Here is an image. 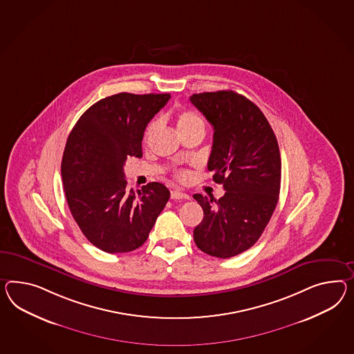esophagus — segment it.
<instances>
[{
    "label": "esophagus",
    "instance_id": "obj_1",
    "mask_svg": "<svg viewBox=\"0 0 354 354\" xmlns=\"http://www.w3.org/2000/svg\"><path fill=\"white\" fill-rule=\"evenodd\" d=\"M171 198L172 199H190V196L187 194H183V192L178 190H173L171 192Z\"/></svg>",
    "mask_w": 354,
    "mask_h": 354
}]
</instances>
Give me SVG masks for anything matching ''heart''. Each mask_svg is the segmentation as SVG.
<instances>
[{
  "instance_id": "obj_1",
  "label": "heart",
  "mask_w": 354,
  "mask_h": 354,
  "mask_svg": "<svg viewBox=\"0 0 354 354\" xmlns=\"http://www.w3.org/2000/svg\"><path fill=\"white\" fill-rule=\"evenodd\" d=\"M176 122H177V129L180 131V133L185 132V131L192 129V128H204V122H203L201 117H200L198 113L191 111V110L181 111L177 115V120ZM158 126H159L158 120H153L149 124V127L146 128L145 140H149L150 137L154 135L155 131L158 129ZM177 177L182 180V181H186L189 178V173L186 172V171H180V172H177Z\"/></svg>"
}]
</instances>
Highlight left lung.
<instances>
[{"label":"left lung","mask_w":354,"mask_h":354,"mask_svg":"<svg viewBox=\"0 0 354 354\" xmlns=\"http://www.w3.org/2000/svg\"><path fill=\"white\" fill-rule=\"evenodd\" d=\"M190 101L213 126L208 169L226 190L218 200L194 195L204 212L194 241L226 259L250 249L272 217L281 183L279 144L261 109L243 95L203 92Z\"/></svg>","instance_id":"8db88e82"}]
</instances>
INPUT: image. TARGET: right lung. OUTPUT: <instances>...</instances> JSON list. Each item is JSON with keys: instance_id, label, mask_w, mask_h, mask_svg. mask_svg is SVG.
Here are the masks:
<instances>
[{"instance_id": "1", "label": "right lung", "mask_w": 354, "mask_h": 354, "mask_svg": "<svg viewBox=\"0 0 354 354\" xmlns=\"http://www.w3.org/2000/svg\"><path fill=\"white\" fill-rule=\"evenodd\" d=\"M171 99L169 93L120 92L82 114L68 137L63 162L65 198L87 240L106 253H128L147 240L169 190L151 182L128 190L123 167L142 156L147 123Z\"/></svg>"}]
</instances>
